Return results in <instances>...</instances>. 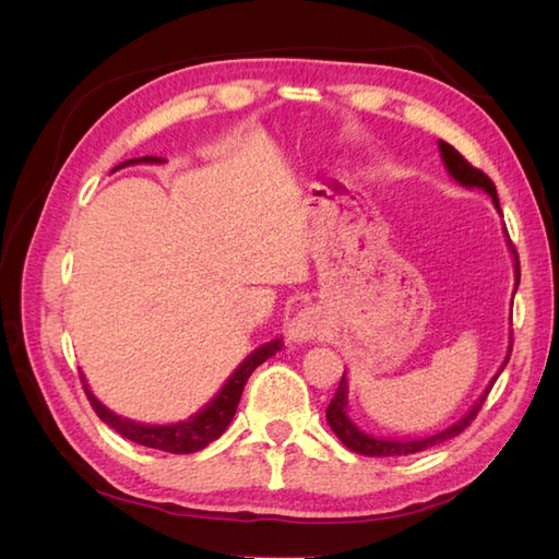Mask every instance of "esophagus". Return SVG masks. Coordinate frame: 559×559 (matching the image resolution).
Instances as JSON below:
<instances>
[{"label":"esophagus","instance_id":"34e87169","mask_svg":"<svg viewBox=\"0 0 559 559\" xmlns=\"http://www.w3.org/2000/svg\"><path fill=\"white\" fill-rule=\"evenodd\" d=\"M322 331V317L312 307H305L288 322V338L293 343H307L319 336Z\"/></svg>","mask_w":559,"mask_h":559}]
</instances>
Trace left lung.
Wrapping results in <instances>:
<instances>
[{"label":"left lung","mask_w":559,"mask_h":559,"mask_svg":"<svg viewBox=\"0 0 559 559\" xmlns=\"http://www.w3.org/2000/svg\"><path fill=\"white\" fill-rule=\"evenodd\" d=\"M437 146H439V153H442V160H444V165H447V173H449L451 177H454V180H456L461 187H468V189L476 187V189H483L485 194H490L495 209L502 213L500 199H497V189H495L490 177L485 175L483 170L473 168V165H471L466 158H463L454 146H449L447 141H439ZM507 240H509V235H507ZM509 249H512V254H514V273H516V288H519V278H521L519 254H516V249H514L512 242H509ZM516 288H514V290H516ZM509 355H512V343H509L507 358H504V362H502V367H500V372L504 370V365L509 362ZM500 372H497V374L492 377V382L488 384V389L483 391V396L476 401V406H473L466 415H463V418H461L459 423L447 427V430H442V432L430 435V437H423V439H384V437H372V435L362 432L360 427L355 425V423L350 420V415H348V382H346V372H343L341 384H338V389H336V394H334V399H331V403H329L326 420H329L331 430L336 432V437L341 439V442L346 444L350 451H355V454H362V456H408V454H418V451H425V449H430V447H435V444H442V442H447V439L456 437V435H461L463 430H466V427L471 425V420L478 415V411H480V406H483V401L488 399L490 389H492V384H495V379L500 377Z\"/></svg>","instance_id":"1"}]
</instances>
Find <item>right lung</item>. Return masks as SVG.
<instances>
[{
	"label": "right lung",
	"instance_id": "right-lung-1",
	"mask_svg": "<svg viewBox=\"0 0 559 559\" xmlns=\"http://www.w3.org/2000/svg\"><path fill=\"white\" fill-rule=\"evenodd\" d=\"M136 163H165V160L156 156L132 158L117 165L115 170L127 168V165H136ZM281 348H283V338H273L264 343V346H259L254 353H249L242 360V365L228 377V382L223 384V389L206 403L204 408L194 413L189 420L170 423V425H144V423L122 418V415L112 413L108 406H103V403L93 396V391L88 389L83 374H81V382H83V389H86V396L91 401L93 411H96L98 418L105 425H110L115 432L132 439L136 444L170 451V454H194V451L206 449L213 439H218L225 430H228L249 374H252L261 362H266L271 355H276Z\"/></svg>",
	"mask_w": 559,
	"mask_h": 559
}]
</instances>
